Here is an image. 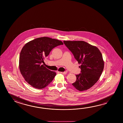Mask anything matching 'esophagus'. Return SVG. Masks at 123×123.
<instances>
[{
	"label": "esophagus",
	"instance_id": "obj_1",
	"mask_svg": "<svg viewBox=\"0 0 123 123\" xmlns=\"http://www.w3.org/2000/svg\"><path fill=\"white\" fill-rule=\"evenodd\" d=\"M60 73H62V74H67V72H61Z\"/></svg>",
	"mask_w": 123,
	"mask_h": 123
}]
</instances>
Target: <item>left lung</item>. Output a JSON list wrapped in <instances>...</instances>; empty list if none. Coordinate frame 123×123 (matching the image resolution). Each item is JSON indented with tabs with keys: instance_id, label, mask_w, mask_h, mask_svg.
I'll return each mask as SVG.
<instances>
[{
	"instance_id": "obj_1",
	"label": "left lung",
	"mask_w": 123,
	"mask_h": 123,
	"mask_svg": "<svg viewBox=\"0 0 123 123\" xmlns=\"http://www.w3.org/2000/svg\"><path fill=\"white\" fill-rule=\"evenodd\" d=\"M79 64L81 73L76 75V80L72 84L79 91L92 87L99 80L104 67L102 53L96 47L84 41H64Z\"/></svg>"
}]
</instances>
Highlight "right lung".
<instances>
[{
  "label": "right lung",
  "mask_w": 123,
  "mask_h": 123,
  "mask_svg": "<svg viewBox=\"0 0 123 123\" xmlns=\"http://www.w3.org/2000/svg\"><path fill=\"white\" fill-rule=\"evenodd\" d=\"M63 44L62 41L48 37H39L26 43L21 50L19 66L25 81L36 89H43L52 82L56 73L42 63L54 48Z\"/></svg>",
  "instance_id": "add662e5"
}]
</instances>
